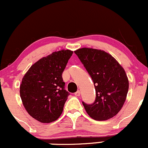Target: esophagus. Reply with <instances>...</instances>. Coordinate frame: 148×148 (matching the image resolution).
<instances>
[{
	"label": "esophagus",
	"mask_w": 148,
	"mask_h": 148,
	"mask_svg": "<svg viewBox=\"0 0 148 148\" xmlns=\"http://www.w3.org/2000/svg\"><path fill=\"white\" fill-rule=\"evenodd\" d=\"M75 95L76 96H79V95H80V91H77V92H75Z\"/></svg>",
	"instance_id": "esophagus-1"
}]
</instances>
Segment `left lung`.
<instances>
[{
	"label": "left lung",
	"mask_w": 148,
	"mask_h": 148,
	"mask_svg": "<svg viewBox=\"0 0 148 148\" xmlns=\"http://www.w3.org/2000/svg\"><path fill=\"white\" fill-rule=\"evenodd\" d=\"M91 77L95 100L91 105L82 102L88 116L95 121H106L122 109L129 89L124 69L104 50L82 48L75 51Z\"/></svg>",
	"instance_id": "left-lung-1"
}]
</instances>
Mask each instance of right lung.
<instances>
[{
	"mask_svg": "<svg viewBox=\"0 0 148 148\" xmlns=\"http://www.w3.org/2000/svg\"><path fill=\"white\" fill-rule=\"evenodd\" d=\"M73 52L62 50L40 59L29 69L20 85L23 105L33 119L49 123L59 119L69 93L62 73Z\"/></svg>",
	"mask_w": 148,
	"mask_h": 148,
	"instance_id": "add662e5",
	"label": "right lung"
}]
</instances>
